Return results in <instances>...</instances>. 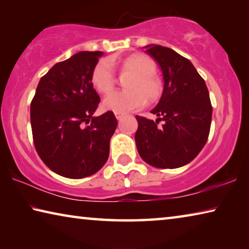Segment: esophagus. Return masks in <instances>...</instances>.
Returning <instances> with one entry per match:
<instances>
[{"mask_svg": "<svg viewBox=\"0 0 249 249\" xmlns=\"http://www.w3.org/2000/svg\"><path fill=\"white\" fill-rule=\"evenodd\" d=\"M114 114H115V117H116V119H117V120H121V119H122V117H123V116H124V114H123V113H120V112H115V113H114Z\"/></svg>", "mask_w": 249, "mask_h": 249, "instance_id": "1", "label": "esophagus"}]
</instances>
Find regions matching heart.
<instances>
[{"label":"heart","instance_id":"obj_1","mask_svg":"<svg viewBox=\"0 0 249 249\" xmlns=\"http://www.w3.org/2000/svg\"><path fill=\"white\" fill-rule=\"evenodd\" d=\"M113 66H120L123 72L132 75L126 80L127 90L114 91L103 100L104 109L113 112H133L144 107L147 99L155 102L162 95L163 84L156 74V62L150 57L134 53L122 61L115 59H102L94 66L91 81L100 93L107 94L113 90L116 83V74Z\"/></svg>","mask_w":249,"mask_h":249}]
</instances>
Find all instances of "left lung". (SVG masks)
Instances as JSON below:
<instances>
[{
    "label": "left lung",
    "instance_id": "8db88e82",
    "mask_svg": "<svg viewBox=\"0 0 249 249\" xmlns=\"http://www.w3.org/2000/svg\"><path fill=\"white\" fill-rule=\"evenodd\" d=\"M146 53L158 62L163 92L151 113L157 121L136 116L138 154L148 165L174 169L192 161L209 138L212 104L203 78L190 60L159 45L146 46ZM159 120L164 124L158 126Z\"/></svg>",
    "mask_w": 249,
    "mask_h": 249
}]
</instances>
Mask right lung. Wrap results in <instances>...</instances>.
Returning <instances> with one entry per match:
<instances>
[{
	"mask_svg": "<svg viewBox=\"0 0 249 249\" xmlns=\"http://www.w3.org/2000/svg\"><path fill=\"white\" fill-rule=\"evenodd\" d=\"M102 52H80L43 75L31 103L33 141L50 170L70 179L98 172L108 158L117 121L112 111L98 117L100 96L91 73Z\"/></svg>",
	"mask_w": 249,
	"mask_h": 249,
	"instance_id": "add662e5",
	"label": "right lung"
}]
</instances>
